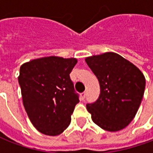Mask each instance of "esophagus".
Listing matches in <instances>:
<instances>
[{"label": "esophagus", "instance_id": "1", "mask_svg": "<svg viewBox=\"0 0 153 153\" xmlns=\"http://www.w3.org/2000/svg\"><path fill=\"white\" fill-rule=\"evenodd\" d=\"M85 97H86V93H85V92H83V93H81V99L83 100L85 98Z\"/></svg>", "mask_w": 153, "mask_h": 153}]
</instances>
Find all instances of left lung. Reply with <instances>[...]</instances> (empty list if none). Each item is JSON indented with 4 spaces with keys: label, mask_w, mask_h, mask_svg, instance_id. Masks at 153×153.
<instances>
[{
    "label": "left lung",
    "mask_w": 153,
    "mask_h": 153,
    "mask_svg": "<svg viewBox=\"0 0 153 153\" xmlns=\"http://www.w3.org/2000/svg\"><path fill=\"white\" fill-rule=\"evenodd\" d=\"M87 65L99 81L101 93L87 104L93 121L106 131L125 128L134 118L145 89V77L138 67L114 52L87 57Z\"/></svg>",
    "instance_id": "left-lung-1"
}]
</instances>
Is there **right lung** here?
<instances>
[{
    "mask_svg": "<svg viewBox=\"0 0 153 153\" xmlns=\"http://www.w3.org/2000/svg\"><path fill=\"white\" fill-rule=\"evenodd\" d=\"M77 61L47 56L20 66L18 79L23 104L32 124L43 134L56 136L70 125L79 102L70 77Z\"/></svg>",
    "mask_w": 153,
    "mask_h": 153,
    "instance_id": "right-lung-1",
    "label": "right lung"
}]
</instances>
